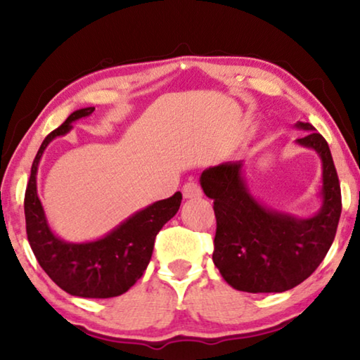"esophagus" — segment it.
Wrapping results in <instances>:
<instances>
[{"label": "esophagus", "mask_w": 360, "mask_h": 360, "mask_svg": "<svg viewBox=\"0 0 360 360\" xmlns=\"http://www.w3.org/2000/svg\"><path fill=\"white\" fill-rule=\"evenodd\" d=\"M182 195H184V198H200L203 192L202 187H200L197 182H187V184L182 187Z\"/></svg>", "instance_id": "34e87169"}]
</instances>
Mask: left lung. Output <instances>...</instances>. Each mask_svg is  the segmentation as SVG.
Returning <instances> with one entry per match:
<instances>
[{"label":"left lung","instance_id":"left-lung-1","mask_svg":"<svg viewBox=\"0 0 360 360\" xmlns=\"http://www.w3.org/2000/svg\"><path fill=\"white\" fill-rule=\"evenodd\" d=\"M298 138L322 162V205L300 219L262 205L249 191L243 162L210 167L200 176L206 197L214 200L216 236L212 262L231 288L243 292H284L303 283L324 260L337 233L341 191L328 144L308 122Z\"/></svg>","mask_w":360,"mask_h":360}]
</instances>
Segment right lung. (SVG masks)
Returning a JSON list of instances; mask_svg holds the SVG:
<instances>
[{"label": "right lung", "mask_w": 360, "mask_h": 360, "mask_svg": "<svg viewBox=\"0 0 360 360\" xmlns=\"http://www.w3.org/2000/svg\"><path fill=\"white\" fill-rule=\"evenodd\" d=\"M94 111L95 108L77 109L42 141L25 191V222L36 260L60 289L82 298H111L124 294L143 276L154 251L155 236L178 212L182 195L176 192L173 197L136 211L100 240L70 243L53 233L36 188L41 157L49 143L72 130V122Z\"/></svg>", "instance_id": "obj_1"}]
</instances>
